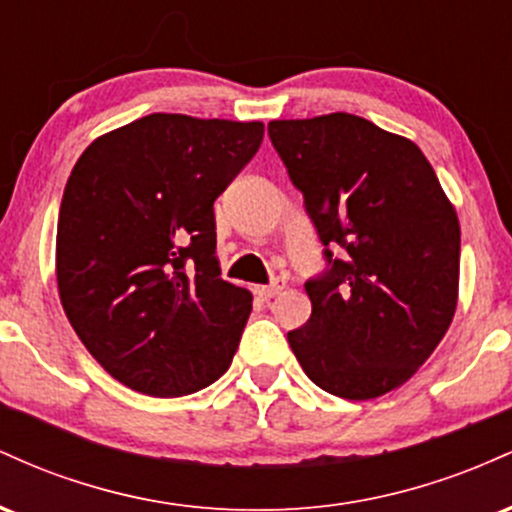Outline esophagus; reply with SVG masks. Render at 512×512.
<instances>
[{
    "label": "esophagus",
    "mask_w": 512,
    "mask_h": 512,
    "mask_svg": "<svg viewBox=\"0 0 512 512\" xmlns=\"http://www.w3.org/2000/svg\"><path fill=\"white\" fill-rule=\"evenodd\" d=\"M284 281H274V284H269V286H255V293H257V298H262V301H269V298H274L276 293H281L284 291Z\"/></svg>",
    "instance_id": "1"
}]
</instances>
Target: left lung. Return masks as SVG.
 Listing matches in <instances>:
<instances>
[{"instance_id":"8db88e82","label":"left lung","mask_w":512,"mask_h":512,"mask_svg":"<svg viewBox=\"0 0 512 512\" xmlns=\"http://www.w3.org/2000/svg\"><path fill=\"white\" fill-rule=\"evenodd\" d=\"M330 269L305 284L313 313L286 334L317 387L375 399L436 351L457 310L460 221L411 139L349 113L272 120Z\"/></svg>"}]
</instances>
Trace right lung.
<instances>
[{
	"mask_svg": "<svg viewBox=\"0 0 512 512\" xmlns=\"http://www.w3.org/2000/svg\"><path fill=\"white\" fill-rule=\"evenodd\" d=\"M262 122L154 113L86 146L57 221V291L88 354L122 385L182 397L219 380L252 310L221 279L214 199Z\"/></svg>",
	"mask_w": 512,
	"mask_h": 512,
	"instance_id": "add662e5",
	"label": "right lung"
}]
</instances>
